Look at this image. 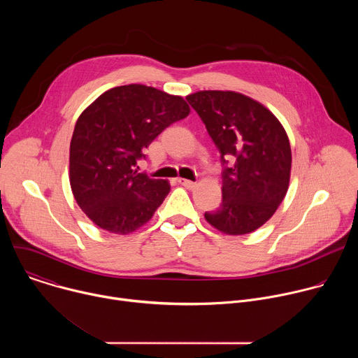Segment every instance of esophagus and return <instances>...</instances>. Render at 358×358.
<instances>
[{
  "label": "esophagus",
  "instance_id": "esophagus-1",
  "mask_svg": "<svg viewBox=\"0 0 358 358\" xmlns=\"http://www.w3.org/2000/svg\"><path fill=\"white\" fill-rule=\"evenodd\" d=\"M178 182H180L182 187L188 188V189H191V188H194V187L196 185V182L189 181V180H185V178H178Z\"/></svg>",
  "mask_w": 358,
  "mask_h": 358
}]
</instances>
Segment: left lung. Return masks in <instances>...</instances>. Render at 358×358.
Instances as JSON below:
<instances>
[{"label":"left lung","mask_w":358,"mask_h":358,"mask_svg":"<svg viewBox=\"0 0 358 358\" xmlns=\"http://www.w3.org/2000/svg\"><path fill=\"white\" fill-rule=\"evenodd\" d=\"M221 152L222 202L206 220L227 235L262 227L283 201L290 180L287 134L259 101L231 90H201L185 97ZM233 166L227 167V160Z\"/></svg>","instance_id":"left-lung-1"}]
</instances>
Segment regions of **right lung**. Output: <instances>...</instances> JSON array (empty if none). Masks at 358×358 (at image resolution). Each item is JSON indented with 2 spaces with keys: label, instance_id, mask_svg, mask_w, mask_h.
Instances as JSON below:
<instances>
[{
  "label": "right lung",
  "instance_id": "1",
  "mask_svg": "<svg viewBox=\"0 0 358 358\" xmlns=\"http://www.w3.org/2000/svg\"><path fill=\"white\" fill-rule=\"evenodd\" d=\"M188 115L181 96L144 85L113 87L82 112L71 140L69 181L89 220L119 235L151 220L170 184L138 173L137 162L166 127Z\"/></svg>",
  "mask_w": 358,
  "mask_h": 358
}]
</instances>
